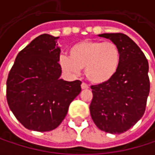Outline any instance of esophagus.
Instances as JSON below:
<instances>
[{
  "label": "esophagus",
  "mask_w": 155,
  "mask_h": 155,
  "mask_svg": "<svg viewBox=\"0 0 155 155\" xmlns=\"http://www.w3.org/2000/svg\"><path fill=\"white\" fill-rule=\"evenodd\" d=\"M81 87L82 90H88V89H89V86H88L85 82H82L81 85Z\"/></svg>",
  "instance_id": "obj_1"
}]
</instances>
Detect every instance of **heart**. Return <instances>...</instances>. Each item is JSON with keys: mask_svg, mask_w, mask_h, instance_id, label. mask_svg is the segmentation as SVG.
Instances as JSON below:
<instances>
[{"mask_svg": "<svg viewBox=\"0 0 155 155\" xmlns=\"http://www.w3.org/2000/svg\"><path fill=\"white\" fill-rule=\"evenodd\" d=\"M69 56L60 55L59 64L66 74L76 75L84 68L87 79L94 84L108 82L117 74L121 54L112 42L83 40L72 46Z\"/></svg>", "mask_w": 155, "mask_h": 155, "instance_id": "1", "label": "heart"}]
</instances>
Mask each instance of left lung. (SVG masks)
<instances>
[{
    "label": "left lung",
    "instance_id": "1",
    "mask_svg": "<svg viewBox=\"0 0 155 155\" xmlns=\"http://www.w3.org/2000/svg\"><path fill=\"white\" fill-rule=\"evenodd\" d=\"M120 50L118 70L108 82L92 85L90 112L95 125L102 131L121 134L143 117L150 91L148 61L139 47L122 33H105Z\"/></svg>",
    "mask_w": 155,
    "mask_h": 155
}]
</instances>
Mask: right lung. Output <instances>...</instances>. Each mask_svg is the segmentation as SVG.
I'll return each mask as SVG.
<instances>
[{
    "label": "right lung",
    "mask_w": 155,
    "mask_h": 155,
    "mask_svg": "<svg viewBox=\"0 0 155 155\" xmlns=\"http://www.w3.org/2000/svg\"><path fill=\"white\" fill-rule=\"evenodd\" d=\"M58 38L48 34L36 38L18 54L8 75V105L16 118L30 130L56 128L81 91V81L60 79Z\"/></svg>",
    "instance_id": "obj_1"
}]
</instances>
